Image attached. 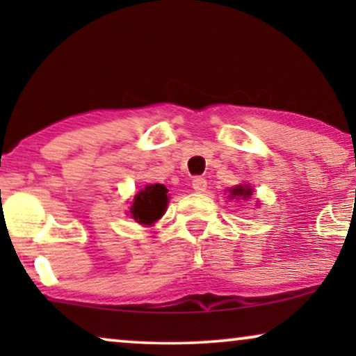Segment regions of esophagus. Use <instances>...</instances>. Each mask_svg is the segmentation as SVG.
I'll return each instance as SVG.
<instances>
[{"instance_id":"obj_1","label":"esophagus","mask_w":356,"mask_h":356,"mask_svg":"<svg viewBox=\"0 0 356 356\" xmlns=\"http://www.w3.org/2000/svg\"><path fill=\"white\" fill-rule=\"evenodd\" d=\"M193 189L196 193H204L207 189V181L201 177H196L193 179Z\"/></svg>"}]
</instances>
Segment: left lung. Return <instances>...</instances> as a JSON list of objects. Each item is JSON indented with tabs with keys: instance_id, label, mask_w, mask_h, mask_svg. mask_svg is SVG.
<instances>
[{
	"instance_id": "8db88e82",
	"label": "left lung",
	"mask_w": 356,
	"mask_h": 356,
	"mask_svg": "<svg viewBox=\"0 0 356 356\" xmlns=\"http://www.w3.org/2000/svg\"><path fill=\"white\" fill-rule=\"evenodd\" d=\"M252 194V191H251V188L250 186H235V188H232L230 189V196L228 197H232V199H248Z\"/></svg>"
}]
</instances>
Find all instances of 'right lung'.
Listing matches in <instances>:
<instances>
[{
    "label": "right lung",
    "instance_id": "add662e5",
    "mask_svg": "<svg viewBox=\"0 0 356 356\" xmlns=\"http://www.w3.org/2000/svg\"><path fill=\"white\" fill-rule=\"evenodd\" d=\"M167 193L168 189L163 184H150L136 194L133 206H131V213H133L134 220L144 223V225H150L162 217L168 204Z\"/></svg>",
    "mask_w": 356,
    "mask_h": 356
}]
</instances>
